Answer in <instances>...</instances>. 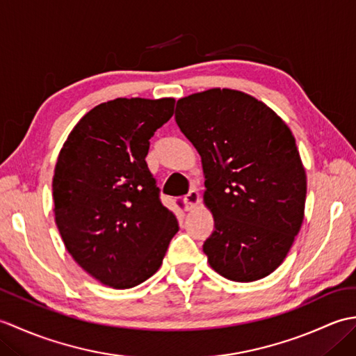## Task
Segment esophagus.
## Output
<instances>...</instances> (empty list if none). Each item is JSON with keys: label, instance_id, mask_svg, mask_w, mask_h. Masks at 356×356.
Returning <instances> with one entry per match:
<instances>
[{"label": "esophagus", "instance_id": "obj_1", "mask_svg": "<svg viewBox=\"0 0 356 356\" xmlns=\"http://www.w3.org/2000/svg\"><path fill=\"white\" fill-rule=\"evenodd\" d=\"M184 202L186 205V211H193V209L197 208V205L200 203V194L195 190H191L184 197Z\"/></svg>", "mask_w": 356, "mask_h": 356}]
</instances>
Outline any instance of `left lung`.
Masks as SVG:
<instances>
[{
    "mask_svg": "<svg viewBox=\"0 0 356 356\" xmlns=\"http://www.w3.org/2000/svg\"><path fill=\"white\" fill-rule=\"evenodd\" d=\"M176 122L202 157L203 202L216 225L203 245L209 266L232 282L268 277L305 218L306 171L291 128L232 88L180 97Z\"/></svg>",
    "mask_w": 356,
    "mask_h": 356,
    "instance_id": "obj_1",
    "label": "left lung"
}]
</instances>
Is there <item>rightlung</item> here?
Wrapping results in <instances>:
<instances>
[{
  "label": "right lung",
  "mask_w": 356,
  "mask_h": 356,
  "mask_svg": "<svg viewBox=\"0 0 356 356\" xmlns=\"http://www.w3.org/2000/svg\"><path fill=\"white\" fill-rule=\"evenodd\" d=\"M172 113V97H118L82 116L59 151L51 184L59 234L73 260L113 289L156 274L179 231L145 162Z\"/></svg>",
  "instance_id": "1"
}]
</instances>
